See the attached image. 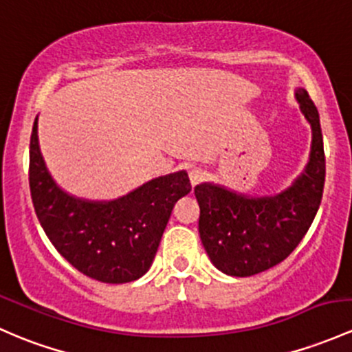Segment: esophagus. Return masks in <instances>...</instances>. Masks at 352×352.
Listing matches in <instances>:
<instances>
[{"mask_svg":"<svg viewBox=\"0 0 352 352\" xmlns=\"http://www.w3.org/2000/svg\"><path fill=\"white\" fill-rule=\"evenodd\" d=\"M204 177H206V172L202 168H199V166H192V168L188 170V180H190L192 186L201 184L202 180H204Z\"/></svg>","mask_w":352,"mask_h":352,"instance_id":"1","label":"esophagus"}]
</instances>
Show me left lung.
Segmentation results:
<instances>
[{"label": "left lung", "instance_id": "1", "mask_svg": "<svg viewBox=\"0 0 352 352\" xmlns=\"http://www.w3.org/2000/svg\"><path fill=\"white\" fill-rule=\"evenodd\" d=\"M312 128L305 172L282 194L250 197L214 184L194 188L201 207L199 232L210 261L231 276H251L282 263L309 231L325 182V155L319 111L305 89L295 92Z\"/></svg>", "mask_w": 352, "mask_h": 352}]
</instances>
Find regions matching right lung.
Returning <instances> with one entry per match:
<instances>
[{"label":"right lung","instance_id":"obj_1","mask_svg":"<svg viewBox=\"0 0 352 352\" xmlns=\"http://www.w3.org/2000/svg\"><path fill=\"white\" fill-rule=\"evenodd\" d=\"M30 192L43 231L80 273L104 283H128L148 272L173 206L190 192L186 172L143 184L124 197L91 202L52 180L38 146L36 118L30 138Z\"/></svg>","mask_w":352,"mask_h":352}]
</instances>
